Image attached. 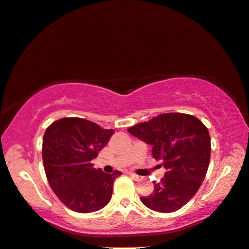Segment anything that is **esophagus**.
Instances as JSON below:
<instances>
[{"label": "esophagus", "instance_id": "obj_1", "mask_svg": "<svg viewBox=\"0 0 249 249\" xmlns=\"http://www.w3.org/2000/svg\"><path fill=\"white\" fill-rule=\"evenodd\" d=\"M129 176H131V177L133 178V179L136 180V181H140V180H141V177L137 176V174H135V173H133V172L129 173Z\"/></svg>", "mask_w": 249, "mask_h": 249}]
</instances>
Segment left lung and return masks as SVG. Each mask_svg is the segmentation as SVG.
Segmentation results:
<instances>
[{
  "label": "left lung",
  "mask_w": 249,
  "mask_h": 249,
  "mask_svg": "<svg viewBox=\"0 0 249 249\" xmlns=\"http://www.w3.org/2000/svg\"><path fill=\"white\" fill-rule=\"evenodd\" d=\"M127 131L152 145V157L162 160L164 178L141 201L158 213L179 210L199 190L210 162L208 128L194 115L165 113Z\"/></svg>",
  "instance_id": "1"
}]
</instances>
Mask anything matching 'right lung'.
Wrapping results in <instances>:
<instances>
[{"instance_id":"right-lung-1","label":"right lung","mask_w":249,"mask_h":249,"mask_svg":"<svg viewBox=\"0 0 249 249\" xmlns=\"http://www.w3.org/2000/svg\"><path fill=\"white\" fill-rule=\"evenodd\" d=\"M113 134L114 129L79 117L60 118L47 127L42 142L44 172L50 188L70 210L94 213L110 201L114 181L122 173H104L91 160Z\"/></svg>"}]
</instances>
